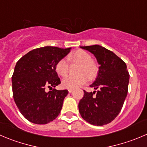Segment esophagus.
Returning a JSON list of instances; mask_svg holds the SVG:
<instances>
[{"label":"esophagus","instance_id":"1","mask_svg":"<svg viewBox=\"0 0 147 147\" xmlns=\"http://www.w3.org/2000/svg\"><path fill=\"white\" fill-rule=\"evenodd\" d=\"M73 91H74V89H68V92H69V93H71V92H73Z\"/></svg>","mask_w":147,"mask_h":147}]
</instances>
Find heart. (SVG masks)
Returning a JSON list of instances; mask_svg holds the SVG:
<instances>
[{
	"mask_svg": "<svg viewBox=\"0 0 147 147\" xmlns=\"http://www.w3.org/2000/svg\"><path fill=\"white\" fill-rule=\"evenodd\" d=\"M75 62L81 64L78 76H70L62 81V86L65 89H75L87 82L88 77L93 79L97 76V67L92 62L90 54L84 50H78L71 55ZM55 71L59 76H64L68 74V62L65 58H61L55 65ZM88 76L87 77V76Z\"/></svg>",
	"mask_w": 147,
	"mask_h": 147,
	"instance_id": "obj_1",
	"label": "heart"
}]
</instances>
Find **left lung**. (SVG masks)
Here are the masks:
<instances>
[{"instance_id":"left-lung-1","label":"left lung","mask_w":147,"mask_h":147,"mask_svg":"<svg viewBox=\"0 0 147 147\" xmlns=\"http://www.w3.org/2000/svg\"><path fill=\"white\" fill-rule=\"evenodd\" d=\"M80 47L93 54L100 67L95 81L90 85L97 91L84 90V97L79 103V113L92 125H106L119 114L128 94L130 76L126 64L102 46ZM95 92L96 95L94 96Z\"/></svg>"}]
</instances>
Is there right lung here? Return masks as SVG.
Returning <instances> with one entry per match:
<instances>
[{
	"instance_id": "add662e5",
	"label": "right lung",
	"mask_w": 147,
	"mask_h": 147,
	"mask_svg": "<svg viewBox=\"0 0 147 147\" xmlns=\"http://www.w3.org/2000/svg\"><path fill=\"white\" fill-rule=\"evenodd\" d=\"M71 49L40 47L29 51L16 63L12 76L13 97L19 111L30 122L48 123L61 113L68 92L55 89L61 84L55 65ZM46 87L53 90L46 92Z\"/></svg>"
}]
</instances>
